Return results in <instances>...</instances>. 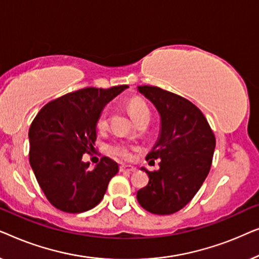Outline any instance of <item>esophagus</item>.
Masks as SVG:
<instances>
[{
	"instance_id": "esophagus-1",
	"label": "esophagus",
	"mask_w": 259,
	"mask_h": 259,
	"mask_svg": "<svg viewBox=\"0 0 259 259\" xmlns=\"http://www.w3.org/2000/svg\"><path fill=\"white\" fill-rule=\"evenodd\" d=\"M120 171L121 172H134L136 171V167H133V166H130V165H120Z\"/></svg>"
}]
</instances>
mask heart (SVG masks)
I'll use <instances>...</instances> for the list:
<instances>
[{
	"label": "heart",
	"mask_w": 259,
	"mask_h": 259,
	"mask_svg": "<svg viewBox=\"0 0 259 259\" xmlns=\"http://www.w3.org/2000/svg\"><path fill=\"white\" fill-rule=\"evenodd\" d=\"M127 109H128L130 114L133 118V120H136L138 116L144 114V113L148 112L146 104H145L143 99L139 97H134L130 99L128 102H127ZM106 126H107V111L104 109L97 120V127L99 130H104ZM109 152H111L114 157L121 159H130L131 155H132V153H131V147L127 146L125 144L112 145V146L109 147Z\"/></svg>",
	"instance_id": "heart-1"
}]
</instances>
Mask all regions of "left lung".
<instances>
[{"mask_svg": "<svg viewBox=\"0 0 259 259\" xmlns=\"http://www.w3.org/2000/svg\"><path fill=\"white\" fill-rule=\"evenodd\" d=\"M138 91L158 109L161 127L146 157L153 162L160 159V168H143L150 180L138 191L137 199L151 213L172 214L190 203L206 179L215 138L200 109L187 99L154 86H139Z\"/></svg>", "mask_w": 259, "mask_h": 259, "instance_id": "1", "label": "left lung"}]
</instances>
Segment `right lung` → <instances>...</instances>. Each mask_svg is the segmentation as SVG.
Segmentation results:
<instances>
[{"instance_id": "obj_1", "label": "right lung", "mask_w": 259, "mask_h": 259, "mask_svg": "<svg viewBox=\"0 0 259 259\" xmlns=\"http://www.w3.org/2000/svg\"><path fill=\"white\" fill-rule=\"evenodd\" d=\"M126 84L108 90L88 87L48 102L29 128V162L53 206L68 213H81L97 206L118 164L102 157L93 169L82 155L97 140V120Z\"/></svg>"}]
</instances>
